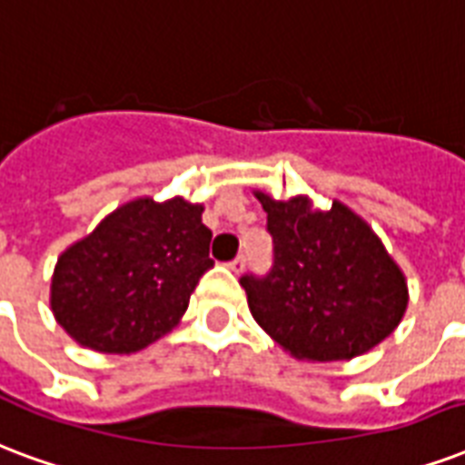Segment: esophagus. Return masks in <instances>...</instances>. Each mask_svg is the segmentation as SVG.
I'll list each match as a JSON object with an SVG mask.
<instances>
[{"instance_id":"esophagus-1","label":"esophagus","mask_w":465,"mask_h":465,"mask_svg":"<svg viewBox=\"0 0 465 465\" xmlns=\"http://www.w3.org/2000/svg\"><path fill=\"white\" fill-rule=\"evenodd\" d=\"M245 262H247V260H245V254H240V257H235V260L230 262L228 267L237 274V272H242V270H245Z\"/></svg>"}]
</instances>
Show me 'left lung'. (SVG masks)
<instances>
[{
    "mask_svg": "<svg viewBox=\"0 0 465 465\" xmlns=\"http://www.w3.org/2000/svg\"><path fill=\"white\" fill-rule=\"evenodd\" d=\"M254 195L267 213L274 267L240 284L262 331L309 362L351 361L382 343L400 326L410 289L375 230L341 201L321 211L309 195Z\"/></svg>",
    "mask_w": 465,
    "mask_h": 465,
    "instance_id": "1",
    "label": "left lung"
}]
</instances>
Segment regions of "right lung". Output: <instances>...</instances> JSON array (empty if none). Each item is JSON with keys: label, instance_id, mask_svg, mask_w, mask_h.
Returning <instances> with one entry per match:
<instances>
[{"label": "right lung", "instance_id": "obj_1", "mask_svg": "<svg viewBox=\"0 0 465 465\" xmlns=\"http://www.w3.org/2000/svg\"><path fill=\"white\" fill-rule=\"evenodd\" d=\"M203 203L134 198L55 262L51 312L83 348L137 352L179 326L213 267Z\"/></svg>", "mask_w": 465, "mask_h": 465}]
</instances>
